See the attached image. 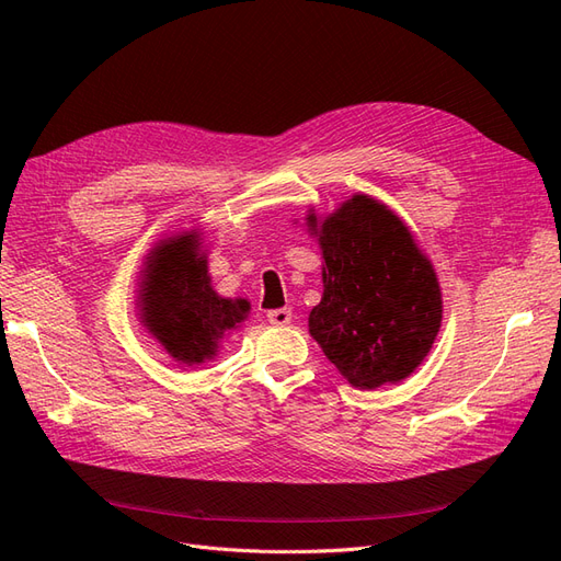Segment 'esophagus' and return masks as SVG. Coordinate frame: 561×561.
Segmentation results:
<instances>
[{"label":"esophagus","instance_id":"obj_1","mask_svg":"<svg viewBox=\"0 0 561 561\" xmlns=\"http://www.w3.org/2000/svg\"><path fill=\"white\" fill-rule=\"evenodd\" d=\"M266 318H268V322L274 328H283V325H287V322L293 320V311L290 309H274V311L266 313Z\"/></svg>","mask_w":561,"mask_h":561}]
</instances>
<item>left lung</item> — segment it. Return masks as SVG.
<instances>
[{"label": "left lung", "mask_w": 561, "mask_h": 561, "mask_svg": "<svg viewBox=\"0 0 561 561\" xmlns=\"http://www.w3.org/2000/svg\"><path fill=\"white\" fill-rule=\"evenodd\" d=\"M322 250V297L309 332L355 388L400 383L426 360L443 325L437 274L386 203L353 194L334 213L307 215Z\"/></svg>", "instance_id": "1"}]
</instances>
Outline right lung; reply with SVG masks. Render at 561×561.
I'll return each mask as SVG.
<instances>
[{"label": "right lung", "instance_id": "obj_1", "mask_svg": "<svg viewBox=\"0 0 561 561\" xmlns=\"http://www.w3.org/2000/svg\"><path fill=\"white\" fill-rule=\"evenodd\" d=\"M142 328L180 365L213 360L225 339L250 316V301L215 293L201 231L161 239L142 262L138 283Z\"/></svg>", "mask_w": 561, "mask_h": 561}]
</instances>
